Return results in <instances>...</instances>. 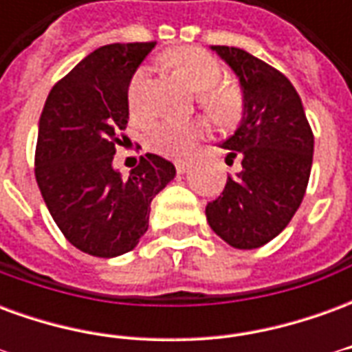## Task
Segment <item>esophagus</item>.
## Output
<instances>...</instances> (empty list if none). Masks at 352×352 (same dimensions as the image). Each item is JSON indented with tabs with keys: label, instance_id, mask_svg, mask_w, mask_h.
Instances as JSON below:
<instances>
[{
	"label": "esophagus",
	"instance_id": "esophagus-1",
	"mask_svg": "<svg viewBox=\"0 0 352 352\" xmlns=\"http://www.w3.org/2000/svg\"><path fill=\"white\" fill-rule=\"evenodd\" d=\"M173 164H175L177 173H184V171H186V168H188V162L186 160H175Z\"/></svg>",
	"mask_w": 352,
	"mask_h": 352
}]
</instances>
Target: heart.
Here are the masks:
<instances>
[{
  "label": "heart",
  "instance_id": "b5f03b06",
  "mask_svg": "<svg viewBox=\"0 0 352 352\" xmlns=\"http://www.w3.org/2000/svg\"><path fill=\"white\" fill-rule=\"evenodd\" d=\"M164 60L190 82V87L198 92L199 105L217 122H232L239 115L243 107V96L234 85L222 82L224 67L213 54L196 47H181V49L169 50ZM148 85H151V67L139 65L128 85V105L131 116L135 118H145L151 113ZM207 131H209L207 124L198 118L192 120L164 118L148 126L145 143L154 153L164 154L169 158H184L194 151L198 141L206 138Z\"/></svg>",
  "mask_w": 352,
  "mask_h": 352
}]
</instances>
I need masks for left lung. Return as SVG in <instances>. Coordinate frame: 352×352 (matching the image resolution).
Returning a JSON list of instances; mask_svg holds the SVG:
<instances>
[{
    "label": "left lung",
    "mask_w": 352,
    "mask_h": 352,
    "mask_svg": "<svg viewBox=\"0 0 352 352\" xmlns=\"http://www.w3.org/2000/svg\"><path fill=\"white\" fill-rule=\"evenodd\" d=\"M213 50L241 80L245 111L221 145L228 162L241 158V171L207 204V222L232 247L256 249L279 236L302 204L315 138L300 94L279 69L236 47Z\"/></svg>",
    "instance_id": "obj_1"
}]
</instances>
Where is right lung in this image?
Segmentation results:
<instances>
[{
  "instance_id": "add662e5",
  "label": "right lung",
  "mask_w": 352,
  "mask_h": 352,
  "mask_svg": "<svg viewBox=\"0 0 352 352\" xmlns=\"http://www.w3.org/2000/svg\"><path fill=\"white\" fill-rule=\"evenodd\" d=\"M154 45L94 50L52 87L39 118V190L65 239L92 256L130 252L148 228L151 201L175 177L171 162L151 153L128 179L111 166L126 141L131 75Z\"/></svg>"
}]
</instances>
